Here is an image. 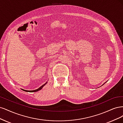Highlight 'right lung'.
<instances>
[{
    "mask_svg": "<svg viewBox=\"0 0 123 123\" xmlns=\"http://www.w3.org/2000/svg\"><path fill=\"white\" fill-rule=\"evenodd\" d=\"M46 84V83H45V84H44V85H42L40 87H39L38 89H36V90H24V89H22V90H23V91H25V92H38V90H41L42 88V87L43 86H44L45 84Z\"/></svg>",
    "mask_w": 123,
    "mask_h": 123,
    "instance_id": "1",
    "label": "right lung"
}]
</instances>
